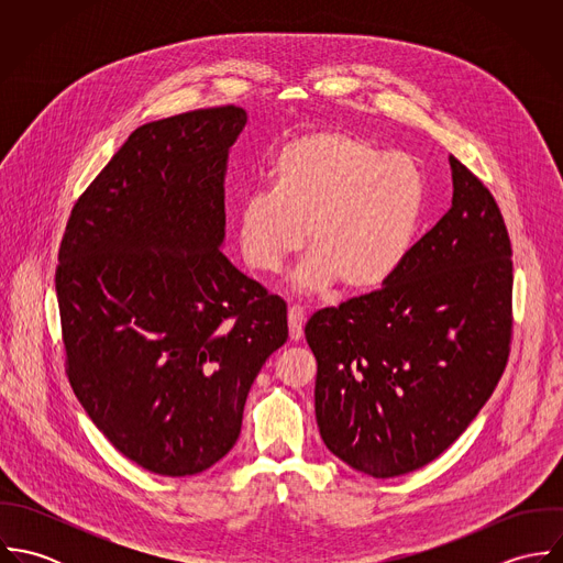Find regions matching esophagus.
Returning a JSON list of instances; mask_svg holds the SVG:
<instances>
[{"instance_id":"obj_1","label":"esophagus","mask_w":563,"mask_h":563,"mask_svg":"<svg viewBox=\"0 0 563 563\" xmlns=\"http://www.w3.org/2000/svg\"><path fill=\"white\" fill-rule=\"evenodd\" d=\"M303 322H306V312L299 306H290L288 308V331H290V340H301L303 335Z\"/></svg>"}]
</instances>
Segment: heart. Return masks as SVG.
I'll use <instances>...</instances> for the list:
<instances>
[{
    "label": "heart",
    "mask_w": 563,
    "mask_h": 563,
    "mask_svg": "<svg viewBox=\"0 0 563 563\" xmlns=\"http://www.w3.org/2000/svg\"><path fill=\"white\" fill-rule=\"evenodd\" d=\"M424 208L418 162L353 132H314L288 141L271 164V192L242 201V260L277 273L306 242L295 273L306 292L335 282L368 295L395 279L411 251Z\"/></svg>",
    "instance_id": "obj_1"
}]
</instances>
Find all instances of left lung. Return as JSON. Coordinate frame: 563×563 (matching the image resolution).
I'll return each instance as SVG.
<instances>
[{
	"mask_svg": "<svg viewBox=\"0 0 563 563\" xmlns=\"http://www.w3.org/2000/svg\"><path fill=\"white\" fill-rule=\"evenodd\" d=\"M449 212L416 242L390 284L319 310L322 442L377 479L444 453L492 397L511 342V242L503 214L455 156Z\"/></svg>",
	"mask_w": 563,
	"mask_h": 563,
	"instance_id": "left-lung-1",
	"label": "left lung"
}]
</instances>
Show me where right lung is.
Wrapping results in <instances>:
<instances>
[{"label":"right lung","instance_id":"right-lung-1","mask_svg":"<svg viewBox=\"0 0 563 563\" xmlns=\"http://www.w3.org/2000/svg\"><path fill=\"white\" fill-rule=\"evenodd\" d=\"M236 106L141 125L84 190L58 251L69 384L128 460L164 477L203 473L241 435L286 303L223 255Z\"/></svg>","mask_w":563,"mask_h":563}]
</instances>
